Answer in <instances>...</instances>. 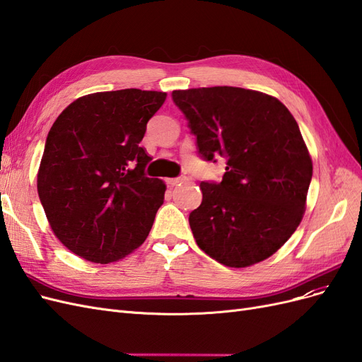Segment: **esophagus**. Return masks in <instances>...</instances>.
<instances>
[{
	"instance_id": "esophagus-1",
	"label": "esophagus",
	"mask_w": 362,
	"mask_h": 362,
	"mask_svg": "<svg viewBox=\"0 0 362 362\" xmlns=\"http://www.w3.org/2000/svg\"><path fill=\"white\" fill-rule=\"evenodd\" d=\"M182 182H187V177H185V175H181V177L169 178L168 180V184H170V185H181Z\"/></svg>"
}]
</instances>
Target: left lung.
<instances>
[{"label": "left lung", "mask_w": 362, "mask_h": 362, "mask_svg": "<svg viewBox=\"0 0 362 362\" xmlns=\"http://www.w3.org/2000/svg\"><path fill=\"white\" fill-rule=\"evenodd\" d=\"M198 154L223 158L221 182L202 181V204L189 216L198 246L228 267L269 258L299 226L313 161L288 108L242 87L173 90Z\"/></svg>", "instance_id": "8db88e82"}]
</instances>
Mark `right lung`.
I'll return each instance as SVG.
<instances>
[{
	"instance_id": "right-lung-1",
	"label": "right lung",
	"mask_w": 362,
	"mask_h": 362,
	"mask_svg": "<svg viewBox=\"0 0 362 362\" xmlns=\"http://www.w3.org/2000/svg\"><path fill=\"white\" fill-rule=\"evenodd\" d=\"M164 92H98L69 104L52 124L37 173L51 229L75 255L117 261L145 242L166 185L148 178L140 146Z\"/></svg>"
}]
</instances>
